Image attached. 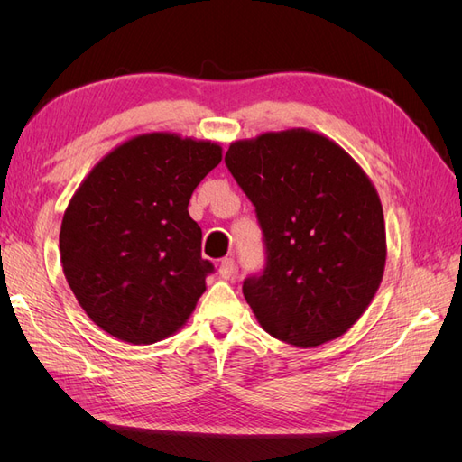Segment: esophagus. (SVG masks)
<instances>
[{
    "label": "esophagus",
    "mask_w": 462,
    "mask_h": 462,
    "mask_svg": "<svg viewBox=\"0 0 462 462\" xmlns=\"http://www.w3.org/2000/svg\"><path fill=\"white\" fill-rule=\"evenodd\" d=\"M235 273V260L233 258H223L219 263V277L221 279H231Z\"/></svg>",
    "instance_id": "34e87169"
}]
</instances>
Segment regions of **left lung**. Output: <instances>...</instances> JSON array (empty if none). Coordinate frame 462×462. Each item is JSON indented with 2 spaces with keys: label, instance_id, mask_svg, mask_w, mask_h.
<instances>
[{
  "label": "left lung",
  "instance_id": "obj_1",
  "mask_svg": "<svg viewBox=\"0 0 462 462\" xmlns=\"http://www.w3.org/2000/svg\"><path fill=\"white\" fill-rule=\"evenodd\" d=\"M226 163L256 208L268 262L243 292L260 326L310 348L355 326L382 283L383 208L331 138L287 129L231 143Z\"/></svg>",
  "mask_w": 462,
  "mask_h": 462
}]
</instances>
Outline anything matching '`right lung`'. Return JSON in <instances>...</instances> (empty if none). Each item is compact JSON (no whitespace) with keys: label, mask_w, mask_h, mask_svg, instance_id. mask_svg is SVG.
<instances>
[{"label":"right lung","mask_w":462,"mask_h":462,"mask_svg":"<svg viewBox=\"0 0 462 462\" xmlns=\"http://www.w3.org/2000/svg\"><path fill=\"white\" fill-rule=\"evenodd\" d=\"M221 146L175 133L136 134L97 162L69 202L61 265L82 310L131 345H152L187 324L214 265L189 216Z\"/></svg>","instance_id":"right-lung-1"}]
</instances>
